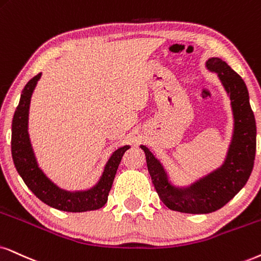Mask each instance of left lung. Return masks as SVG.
I'll return each mask as SVG.
<instances>
[{
	"instance_id": "obj_1",
	"label": "left lung",
	"mask_w": 261,
	"mask_h": 261,
	"mask_svg": "<svg viewBox=\"0 0 261 261\" xmlns=\"http://www.w3.org/2000/svg\"><path fill=\"white\" fill-rule=\"evenodd\" d=\"M207 70L218 74L230 97L233 133L222 166L188 187L171 183L169 174L146 146L148 172L160 200L170 210L182 213L206 214L222 208L246 186L252 173L256 149V125L243 79L219 58L206 61Z\"/></svg>"
}]
</instances>
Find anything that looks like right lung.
Listing matches in <instances>:
<instances>
[{"label":"right lung","instance_id":"1","mask_svg":"<svg viewBox=\"0 0 261 261\" xmlns=\"http://www.w3.org/2000/svg\"><path fill=\"white\" fill-rule=\"evenodd\" d=\"M42 73L30 79L21 92L12 123V158L18 173L26 186L42 202L65 212H87L103 207L107 202L115 173L121 158L130 146L113 151L105 166L102 176L94 187L88 190L68 191L53 183L38 166L29 136V110L37 82Z\"/></svg>","mask_w":261,"mask_h":261}]
</instances>
